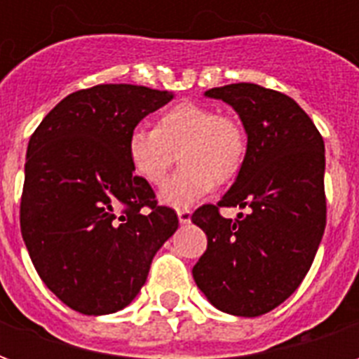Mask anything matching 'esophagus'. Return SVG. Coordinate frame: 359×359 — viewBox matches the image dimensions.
Segmentation results:
<instances>
[{
    "label": "esophagus",
    "instance_id": "esophagus-1",
    "mask_svg": "<svg viewBox=\"0 0 359 359\" xmlns=\"http://www.w3.org/2000/svg\"><path fill=\"white\" fill-rule=\"evenodd\" d=\"M177 215H179L180 225H188V223H190V219H192V211H190V210H179V211H177Z\"/></svg>",
    "mask_w": 359,
    "mask_h": 359
}]
</instances>
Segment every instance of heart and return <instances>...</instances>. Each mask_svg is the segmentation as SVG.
Here are the masks:
<instances>
[{
  "mask_svg": "<svg viewBox=\"0 0 359 359\" xmlns=\"http://www.w3.org/2000/svg\"><path fill=\"white\" fill-rule=\"evenodd\" d=\"M248 140L242 125L202 103H180L157 118L156 128H134L126 154L142 179L159 187L180 154L184 165L161 190V202L188 208L217 182L234 179L246 159Z\"/></svg>",
  "mask_w": 359,
  "mask_h": 359,
  "instance_id": "b5f03b06",
  "label": "heart"
}]
</instances>
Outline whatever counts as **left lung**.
Wrapping results in <instances>:
<instances>
[{
  "mask_svg": "<svg viewBox=\"0 0 359 359\" xmlns=\"http://www.w3.org/2000/svg\"><path fill=\"white\" fill-rule=\"evenodd\" d=\"M203 95L236 111L248 149L221 202L192 215L208 236L192 275L221 311L264 316L300 286L323 238V138L306 111L275 90L241 82ZM219 207H246L249 213L233 222L218 215Z\"/></svg>",
  "mask_w": 359,
  "mask_h": 359,
  "instance_id": "1",
  "label": "left lung"
}]
</instances>
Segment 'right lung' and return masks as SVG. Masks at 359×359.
Listing matches in <instances>:
<instances>
[{"instance_id": "1", "label": "right lung", "mask_w": 359, "mask_h": 359, "mask_svg": "<svg viewBox=\"0 0 359 359\" xmlns=\"http://www.w3.org/2000/svg\"><path fill=\"white\" fill-rule=\"evenodd\" d=\"M172 97L134 84L79 90L30 136L20 233L43 285L79 313L126 308L179 229L126 154L136 125Z\"/></svg>"}]
</instances>
